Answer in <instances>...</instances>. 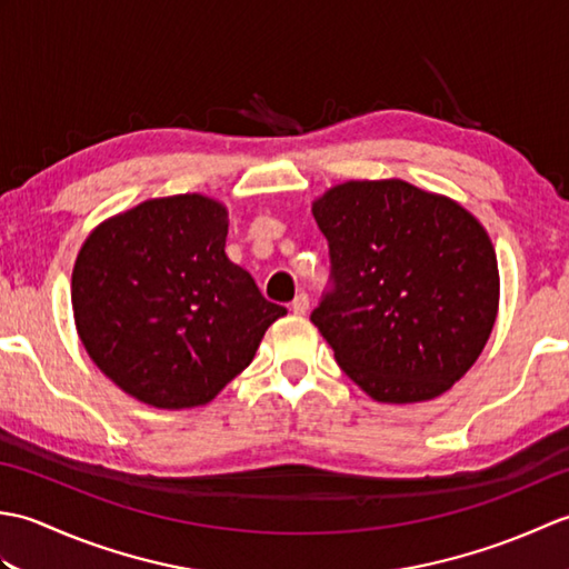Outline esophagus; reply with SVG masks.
Returning a JSON list of instances; mask_svg holds the SVG:
<instances>
[{
    "label": "esophagus",
    "mask_w": 569,
    "mask_h": 569,
    "mask_svg": "<svg viewBox=\"0 0 569 569\" xmlns=\"http://www.w3.org/2000/svg\"><path fill=\"white\" fill-rule=\"evenodd\" d=\"M308 308H310V298H308V293H298V296L293 298L291 310L296 312V316H306Z\"/></svg>",
    "instance_id": "esophagus-1"
}]
</instances>
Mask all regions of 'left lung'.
<instances>
[{
  "instance_id": "left-lung-1",
  "label": "left lung",
  "mask_w": 569,
  "mask_h": 569,
  "mask_svg": "<svg viewBox=\"0 0 569 569\" xmlns=\"http://www.w3.org/2000/svg\"><path fill=\"white\" fill-rule=\"evenodd\" d=\"M332 293L312 325L379 403L438 398L479 359L499 312L487 229L452 198L398 178L347 180L312 202Z\"/></svg>"
}]
</instances>
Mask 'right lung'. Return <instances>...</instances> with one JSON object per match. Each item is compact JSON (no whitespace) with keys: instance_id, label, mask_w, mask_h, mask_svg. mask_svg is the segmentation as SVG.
Masks as SVG:
<instances>
[{"instance_id":"add662e5","label":"right lung","mask_w":569,"mask_h":569,"mask_svg":"<svg viewBox=\"0 0 569 569\" xmlns=\"http://www.w3.org/2000/svg\"><path fill=\"white\" fill-rule=\"evenodd\" d=\"M227 227L220 200L183 192L112 214L82 241L70 283L78 337L137 401L210 403L286 316L229 261Z\"/></svg>"}]
</instances>
